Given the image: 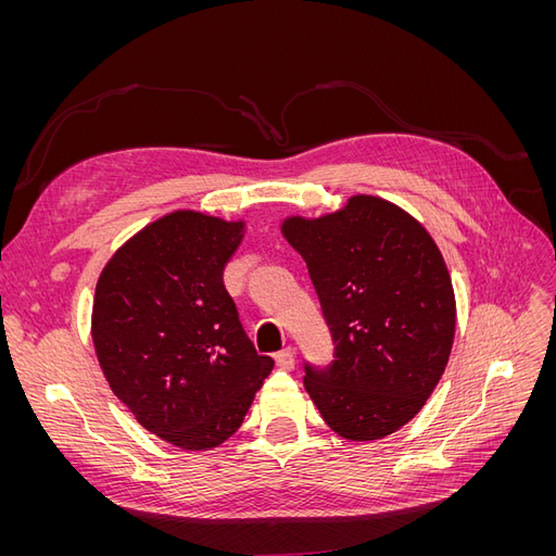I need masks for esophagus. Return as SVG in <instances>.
Instances as JSON below:
<instances>
[{
	"label": "esophagus",
	"mask_w": 556,
	"mask_h": 556,
	"mask_svg": "<svg viewBox=\"0 0 556 556\" xmlns=\"http://www.w3.org/2000/svg\"><path fill=\"white\" fill-rule=\"evenodd\" d=\"M276 364L282 368V371H292V368H294V350L282 348L280 352H276Z\"/></svg>",
	"instance_id": "esophagus-1"
}]
</instances>
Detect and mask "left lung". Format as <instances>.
<instances>
[{
  "label": "left lung",
  "mask_w": 556,
  "mask_h": 556,
  "mask_svg": "<svg viewBox=\"0 0 556 556\" xmlns=\"http://www.w3.org/2000/svg\"><path fill=\"white\" fill-rule=\"evenodd\" d=\"M333 339L306 392L348 441H378L422 410L454 341L457 304L429 231L392 201L355 194L323 217H285Z\"/></svg>",
  "instance_id": "left-lung-1"
}]
</instances>
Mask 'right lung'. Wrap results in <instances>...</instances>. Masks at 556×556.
<instances>
[{"mask_svg":"<svg viewBox=\"0 0 556 556\" xmlns=\"http://www.w3.org/2000/svg\"><path fill=\"white\" fill-rule=\"evenodd\" d=\"M243 233V220L174 211L117 248L97 280L104 378L143 429L180 450L225 443L274 368L223 282Z\"/></svg>","mask_w":556,"mask_h":556,"instance_id":"right-lung-1","label":"right lung"}]
</instances>
